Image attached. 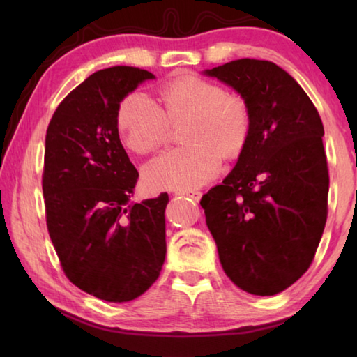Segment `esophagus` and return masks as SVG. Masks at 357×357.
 Here are the masks:
<instances>
[{
  "label": "esophagus",
  "instance_id": "1",
  "mask_svg": "<svg viewBox=\"0 0 357 357\" xmlns=\"http://www.w3.org/2000/svg\"><path fill=\"white\" fill-rule=\"evenodd\" d=\"M179 195H183V197H187V198H190L192 202H200V198H202V192L200 190H195V189H187V190H179L178 192Z\"/></svg>",
  "mask_w": 357,
  "mask_h": 357
}]
</instances>
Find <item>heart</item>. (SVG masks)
Listing matches in <instances>:
<instances>
[{"label": "heart", "mask_w": 357, "mask_h": 357, "mask_svg": "<svg viewBox=\"0 0 357 357\" xmlns=\"http://www.w3.org/2000/svg\"><path fill=\"white\" fill-rule=\"evenodd\" d=\"M164 107L146 91L126 96L118 110V129L126 146L137 154L153 153L170 142L173 124L190 118L185 140L144 167L153 190H187L209 183L227 157L244 151L252 132L250 105L243 94L200 77L172 82L162 93Z\"/></svg>", "instance_id": "heart-1"}]
</instances>
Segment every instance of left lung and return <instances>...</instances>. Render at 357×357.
<instances>
[{"instance_id":"left-lung-1","label":"left lung","mask_w":357,"mask_h":357,"mask_svg":"<svg viewBox=\"0 0 357 357\" xmlns=\"http://www.w3.org/2000/svg\"><path fill=\"white\" fill-rule=\"evenodd\" d=\"M206 74L247 99L252 132L236 167L200 204L225 274L247 293L273 296L310 268L328 219L321 118L271 61L243 58Z\"/></svg>"}]
</instances>
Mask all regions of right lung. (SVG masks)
<instances>
[{"instance_id":"1","label":"right lung","mask_w":357,"mask_h":357,"mask_svg":"<svg viewBox=\"0 0 357 357\" xmlns=\"http://www.w3.org/2000/svg\"><path fill=\"white\" fill-rule=\"evenodd\" d=\"M151 72L114 66L66 96L45 135L42 192L68 279L108 302L138 298L165 261L167 193L130 203L138 172L118 134L119 102Z\"/></svg>"}]
</instances>
